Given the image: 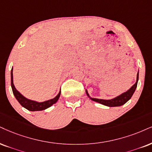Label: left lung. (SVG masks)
<instances>
[{
  "label": "left lung",
  "instance_id": "obj_1",
  "mask_svg": "<svg viewBox=\"0 0 152 152\" xmlns=\"http://www.w3.org/2000/svg\"><path fill=\"white\" fill-rule=\"evenodd\" d=\"M138 78H139V72L137 73V81L135 84L132 86V87L129 89L128 91H127L126 92L122 94L120 96L115 97L113 99H110V100H105V99H94V98H91L90 96L88 94L87 91H86V93H87V96L90 98L91 100L94 101V102H96L98 103H100L103 105H105V106H110V107H113V106H122V105L125 104L129 99H130L131 97H132V95L135 91L137 85V82H138Z\"/></svg>",
  "mask_w": 152,
  "mask_h": 152
}]
</instances>
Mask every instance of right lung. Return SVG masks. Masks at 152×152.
<instances>
[{"mask_svg": "<svg viewBox=\"0 0 152 152\" xmlns=\"http://www.w3.org/2000/svg\"><path fill=\"white\" fill-rule=\"evenodd\" d=\"M11 87H12V92L13 94L15 95L17 100L18 101V102L23 106L24 108H27V110H31V111H36V110H42L46 109L50 106H51L52 105L56 104L57 102V101L58 100L60 95H61V91H60L58 94L56 96L55 98L50 99V100L46 101L44 102H37L34 101L29 100L27 98L22 96L19 91L17 90L15 87L14 84H13V76H12V68L11 70Z\"/></svg>", "mask_w": 152, "mask_h": 152, "instance_id": "1", "label": "right lung"}]
</instances>
